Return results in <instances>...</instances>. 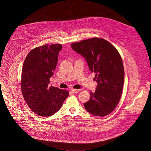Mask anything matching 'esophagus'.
Returning a JSON list of instances; mask_svg holds the SVG:
<instances>
[{
    "label": "esophagus",
    "instance_id": "1",
    "mask_svg": "<svg viewBox=\"0 0 151 151\" xmlns=\"http://www.w3.org/2000/svg\"><path fill=\"white\" fill-rule=\"evenodd\" d=\"M71 91H72L73 93H78V92L81 91V90H80V89H74V88H72V89L71 90Z\"/></svg>",
    "mask_w": 151,
    "mask_h": 151
}]
</instances>
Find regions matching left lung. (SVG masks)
I'll return each mask as SVG.
<instances>
[{"instance_id": "left-lung-1", "label": "left lung", "mask_w": 151, "mask_h": 151, "mask_svg": "<svg viewBox=\"0 0 151 151\" xmlns=\"http://www.w3.org/2000/svg\"><path fill=\"white\" fill-rule=\"evenodd\" d=\"M71 47L86 58L98 83L95 92H90V99L84 103L85 109L95 116L109 115L118 105L123 91L124 70L120 54L113 45L100 37L72 43Z\"/></svg>"}]
</instances>
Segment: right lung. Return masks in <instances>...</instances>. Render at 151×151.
Here are the masks:
<instances>
[{"label":"right lung","instance_id":"right-lung-1","mask_svg":"<svg viewBox=\"0 0 151 151\" xmlns=\"http://www.w3.org/2000/svg\"><path fill=\"white\" fill-rule=\"evenodd\" d=\"M62 48L59 44L36 47L24 61L21 81L22 93L29 107L39 116L47 117L55 114L69 95L66 90L48 86Z\"/></svg>","mask_w":151,"mask_h":151}]
</instances>
